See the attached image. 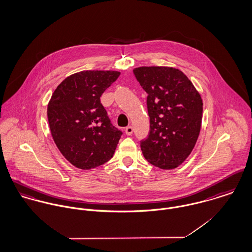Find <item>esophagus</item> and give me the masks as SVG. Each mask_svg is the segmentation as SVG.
Segmentation results:
<instances>
[{"label": "esophagus", "mask_w": 252, "mask_h": 252, "mask_svg": "<svg viewBox=\"0 0 252 252\" xmlns=\"http://www.w3.org/2000/svg\"><path fill=\"white\" fill-rule=\"evenodd\" d=\"M125 131H126V134L129 136V135H131L133 133V127L132 126H127V127H126Z\"/></svg>", "instance_id": "1"}]
</instances>
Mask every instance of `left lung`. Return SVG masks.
I'll use <instances>...</instances> for the list:
<instances>
[{
	"mask_svg": "<svg viewBox=\"0 0 252 252\" xmlns=\"http://www.w3.org/2000/svg\"><path fill=\"white\" fill-rule=\"evenodd\" d=\"M133 72L148 94L150 133L140 142L143 156L157 167L175 169L195 147L202 125L201 94L175 67L140 66Z\"/></svg>",
	"mask_w": 252,
	"mask_h": 252,
	"instance_id": "8db88e82",
	"label": "left lung"
}]
</instances>
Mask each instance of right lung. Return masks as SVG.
<instances>
[{"instance_id":"right-lung-1","label":"right lung","mask_w":252,"mask_h":252,"mask_svg":"<svg viewBox=\"0 0 252 252\" xmlns=\"http://www.w3.org/2000/svg\"><path fill=\"white\" fill-rule=\"evenodd\" d=\"M115 70H83L57 87L47 118L57 148L73 166L90 170L112 158L122 132L113 126L100 103L103 92L117 80Z\"/></svg>"}]
</instances>
